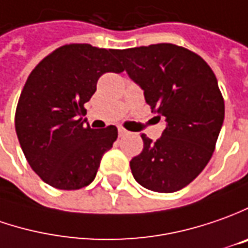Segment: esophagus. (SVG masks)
Listing matches in <instances>:
<instances>
[{"mask_svg":"<svg viewBox=\"0 0 248 248\" xmlns=\"http://www.w3.org/2000/svg\"><path fill=\"white\" fill-rule=\"evenodd\" d=\"M127 130H124V127H118V134H119V137H124L126 134H127Z\"/></svg>","mask_w":248,"mask_h":248,"instance_id":"1","label":"esophagus"}]
</instances>
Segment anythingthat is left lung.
I'll return each mask as SVG.
<instances>
[{
    "instance_id": "1",
    "label": "left lung",
    "mask_w": 248,
    "mask_h": 248,
    "mask_svg": "<svg viewBox=\"0 0 248 248\" xmlns=\"http://www.w3.org/2000/svg\"><path fill=\"white\" fill-rule=\"evenodd\" d=\"M129 78L144 90L166 129L130 160L133 177L154 192L183 189L209 163L221 132L225 106L217 78L201 56L173 44L116 50Z\"/></svg>"
}]
</instances>
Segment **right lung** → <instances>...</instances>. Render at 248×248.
Returning a JSON list of instances; mask_svg holds the SVG:
<instances>
[{
    "label": "right lung",
    "mask_w": 248,
    "mask_h": 248,
    "mask_svg": "<svg viewBox=\"0 0 248 248\" xmlns=\"http://www.w3.org/2000/svg\"><path fill=\"white\" fill-rule=\"evenodd\" d=\"M115 49L73 44L56 49L32 71L16 108L15 127L31 169L57 189H79L97 173L118 137L114 124L90 129L83 104L106 73H122Z\"/></svg>",
    "instance_id": "add662e5"
}]
</instances>
